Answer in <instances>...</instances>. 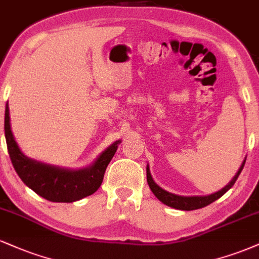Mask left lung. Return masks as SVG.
<instances>
[{
  "mask_svg": "<svg viewBox=\"0 0 259 259\" xmlns=\"http://www.w3.org/2000/svg\"><path fill=\"white\" fill-rule=\"evenodd\" d=\"M245 162H246V159L244 160V162H242V165L239 168V171L235 175V177L232 179V182H230L227 187H224L222 190L217 191V193L212 194V195H208V196H193V197L178 196V195H175V194L168 193V191L161 189L159 185H157L153 181V177H151L150 171H149V166L147 167V181H148V184H149V187H150L151 191L154 193V195L156 196L161 202H163L165 205L169 206V207H173V208L183 209V211H193V209L205 207V206H207V205H209V203L215 201L217 199H220L221 196H223L224 194H226L234 184H235L236 179H238L239 175L241 173L242 168H244Z\"/></svg>",
  "mask_w": 259,
  "mask_h": 259,
  "instance_id": "8db88e82",
  "label": "left lung"
}]
</instances>
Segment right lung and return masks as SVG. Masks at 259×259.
I'll return each mask as SVG.
<instances>
[{
  "label": "right lung",
  "instance_id": "add662e5",
  "mask_svg": "<svg viewBox=\"0 0 259 259\" xmlns=\"http://www.w3.org/2000/svg\"><path fill=\"white\" fill-rule=\"evenodd\" d=\"M5 135L12 165L24 184L44 199L53 202H74L98 190L106 167L116 153L117 144L120 143H114L106 149L90 168L66 171L36 162L23 155L11 131L8 106H6L5 112Z\"/></svg>",
  "mask_w": 259,
  "mask_h": 259
}]
</instances>
